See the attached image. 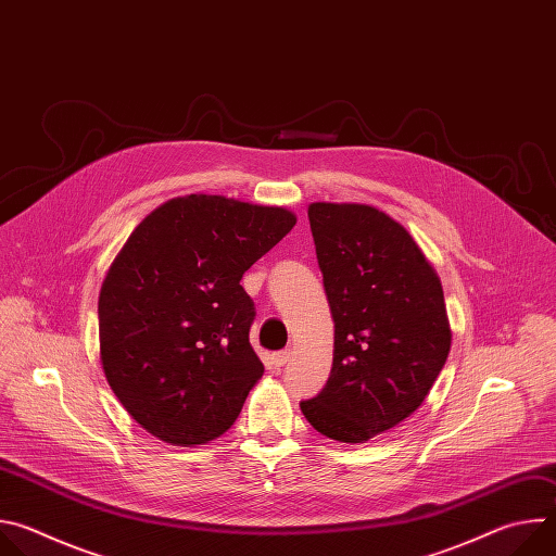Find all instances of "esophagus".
Listing matches in <instances>:
<instances>
[{
  "instance_id": "1",
  "label": "esophagus",
  "mask_w": 556,
  "mask_h": 556,
  "mask_svg": "<svg viewBox=\"0 0 556 556\" xmlns=\"http://www.w3.org/2000/svg\"><path fill=\"white\" fill-rule=\"evenodd\" d=\"M290 356H292V352H290V350L275 352V354H273V365H275V367H283V365L290 361Z\"/></svg>"
}]
</instances>
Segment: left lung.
I'll return each instance as SVG.
<instances>
[{"instance_id": "obj_1", "label": "left lung", "mask_w": 556, "mask_h": 556, "mask_svg": "<svg viewBox=\"0 0 556 556\" xmlns=\"http://www.w3.org/2000/svg\"><path fill=\"white\" fill-rule=\"evenodd\" d=\"M316 260L334 319L332 371L305 420L361 444L401 425L440 376L451 328L438 273L414 237L367 204L307 206Z\"/></svg>"}]
</instances>
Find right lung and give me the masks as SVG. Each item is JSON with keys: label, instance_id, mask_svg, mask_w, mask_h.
Segmentation results:
<instances>
[{"label": "right lung", "instance_id": "obj_1", "mask_svg": "<svg viewBox=\"0 0 556 556\" xmlns=\"http://www.w3.org/2000/svg\"><path fill=\"white\" fill-rule=\"evenodd\" d=\"M296 224L281 206L191 193L151 211L99 294L105 378L127 414L176 446L230 429L264 374L244 273Z\"/></svg>", "mask_w": 556, "mask_h": 556}]
</instances>
